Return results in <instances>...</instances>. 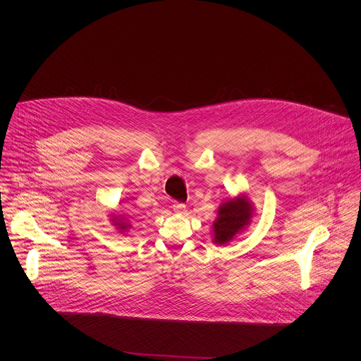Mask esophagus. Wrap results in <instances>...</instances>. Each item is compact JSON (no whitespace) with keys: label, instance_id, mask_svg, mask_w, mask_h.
<instances>
[{"label":"esophagus","instance_id":"34e87169","mask_svg":"<svg viewBox=\"0 0 361 361\" xmlns=\"http://www.w3.org/2000/svg\"><path fill=\"white\" fill-rule=\"evenodd\" d=\"M173 210H174V213H184L185 212V205L183 204V202H174L173 204Z\"/></svg>","mask_w":361,"mask_h":361}]
</instances>
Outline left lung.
Instances as JSON below:
<instances>
[{
  "mask_svg": "<svg viewBox=\"0 0 361 361\" xmlns=\"http://www.w3.org/2000/svg\"><path fill=\"white\" fill-rule=\"evenodd\" d=\"M255 216L254 202L245 192L224 200L217 210V219L212 226L213 243L216 245H228L240 235L252 221Z\"/></svg>",
  "mask_w": 361,
  "mask_h": 361,
  "instance_id": "left-lung-1",
  "label": "left lung"
}]
</instances>
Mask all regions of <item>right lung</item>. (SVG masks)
Returning <instances> with one entry per match:
<instances>
[{
    "label": "right lung",
    "instance_id": "1",
    "mask_svg": "<svg viewBox=\"0 0 361 361\" xmlns=\"http://www.w3.org/2000/svg\"><path fill=\"white\" fill-rule=\"evenodd\" d=\"M110 221H111V226L116 228V231L118 234H127L131 228V221L126 217V216H121V214H110Z\"/></svg>",
    "mask_w": 361,
    "mask_h": 361
}]
</instances>
